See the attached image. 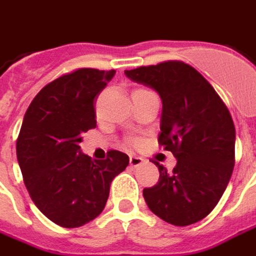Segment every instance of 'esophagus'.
I'll return each mask as SVG.
<instances>
[{"mask_svg":"<svg viewBox=\"0 0 256 256\" xmlns=\"http://www.w3.org/2000/svg\"><path fill=\"white\" fill-rule=\"evenodd\" d=\"M144 163V159L142 158H140L137 155H132L130 156V166L132 167H138L141 166Z\"/></svg>","mask_w":256,"mask_h":256,"instance_id":"1","label":"esophagus"}]
</instances>
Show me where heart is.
Listing matches in <instances>:
<instances>
[{
  "label": "heart",
  "mask_w": 256,
  "mask_h": 256,
  "mask_svg": "<svg viewBox=\"0 0 256 256\" xmlns=\"http://www.w3.org/2000/svg\"><path fill=\"white\" fill-rule=\"evenodd\" d=\"M130 141H132V142H134V144L137 142V140H136V138H132V140H130Z\"/></svg>",
  "instance_id": "heart-1"
}]
</instances>
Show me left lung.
Wrapping results in <instances>:
<instances>
[{"mask_svg": "<svg viewBox=\"0 0 256 256\" xmlns=\"http://www.w3.org/2000/svg\"><path fill=\"white\" fill-rule=\"evenodd\" d=\"M126 76L162 98L159 144L177 166L142 190L150 210L176 226L206 218L225 192L234 166L236 130L230 112L203 75L177 60L126 70Z\"/></svg>", "mask_w": 256, "mask_h": 256, "instance_id": "1", "label": "left lung"}]
</instances>
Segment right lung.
I'll list each match as a JSON object with an SVG mask.
<instances>
[{"label":"right lung","instance_id":"1","mask_svg":"<svg viewBox=\"0 0 256 256\" xmlns=\"http://www.w3.org/2000/svg\"><path fill=\"white\" fill-rule=\"evenodd\" d=\"M114 75L75 70L42 88L26 111L16 142L23 181L38 210L58 226L78 228L98 216L112 180L128 164L119 150L93 160L79 146L82 133L96 128V98Z\"/></svg>","mask_w":256,"mask_h":256}]
</instances>
